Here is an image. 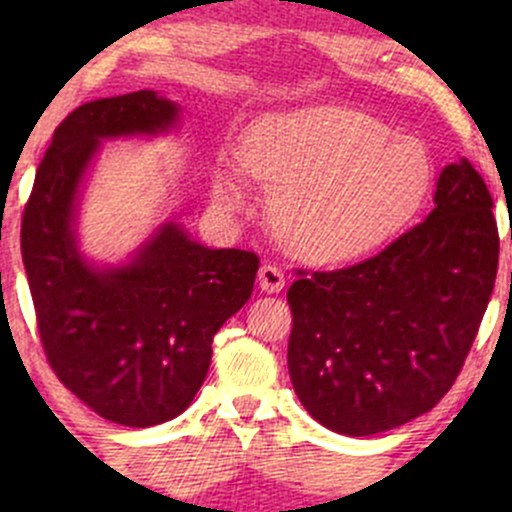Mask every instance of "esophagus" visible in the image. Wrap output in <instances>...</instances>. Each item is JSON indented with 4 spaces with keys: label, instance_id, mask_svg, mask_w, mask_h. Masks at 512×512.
<instances>
[{
    "label": "esophagus",
    "instance_id": "34e87169",
    "mask_svg": "<svg viewBox=\"0 0 512 512\" xmlns=\"http://www.w3.org/2000/svg\"><path fill=\"white\" fill-rule=\"evenodd\" d=\"M257 280H260L262 292L275 294L285 287V275H282V270H277L275 265H270V262H265V265L260 267V275H257Z\"/></svg>",
    "mask_w": 512,
    "mask_h": 512
}]
</instances>
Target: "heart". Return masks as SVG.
Returning a JSON list of instances; mask_svg holds the SVG:
<instances>
[{"label":"heart","instance_id":"heart-1","mask_svg":"<svg viewBox=\"0 0 512 512\" xmlns=\"http://www.w3.org/2000/svg\"><path fill=\"white\" fill-rule=\"evenodd\" d=\"M242 173L275 190L272 223L299 257L322 265L366 255L421 208L433 163L418 138L389 133L347 106H309L257 123L240 146ZM213 200L245 205L230 170H215Z\"/></svg>","mask_w":512,"mask_h":512}]
</instances>
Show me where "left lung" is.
Masks as SVG:
<instances>
[{
    "label": "left lung",
    "mask_w": 512,
    "mask_h": 512,
    "mask_svg": "<svg viewBox=\"0 0 512 512\" xmlns=\"http://www.w3.org/2000/svg\"><path fill=\"white\" fill-rule=\"evenodd\" d=\"M433 203L379 255L289 287V379L329 431L374 436L426 414L471 352L498 272L493 198L461 158Z\"/></svg>",
    "instance_id": "8db88e82"
}]
</instances>
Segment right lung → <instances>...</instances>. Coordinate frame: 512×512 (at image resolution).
<instances>
[{
    "label": "right lung",
    "instance_id": "obj_1",
    "mask_svg": "<svg viewBox=\"0 0 512 512\" xmlns=\"http://www.w3.org/2000/svg\"><path fill=\"white\" fill-rule=\"evenodd\" d=\"M180 126L158 91L84 103L54 131L22 218V260L39 337L61 384L106 421L148 428L183 414L203 386L213 337L250 299L255 252L210 250L175 220L118 265L81 252L76 220L103 141Z\"/></svg>",
    "mask_w": 512,
    "mask_h": 512
}]
</instances>
